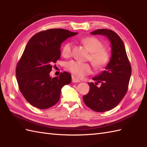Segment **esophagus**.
I'll use <instances>...</instances> for the list:
<instances>
[{
  "mask_svg": "<svg viewBox=\"0 0 147 147\" xmlns=\"http://www.w3.org/2000/svg\"><path fill=\"white\" fill-rule=\"evenodd\" d=\"M72 82L73 83H80V80L77 79L76 78H75L74 76H72Z\"/></svg>",
  "mask_w": 147,
  "mask_h": 147,
  "instance_id": "obj_1",
  "label": "esophagus"
}]
</instances>
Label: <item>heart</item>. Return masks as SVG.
<instances>
[{
  "label": "heart",
  "instance_id": "b5f03b06",
  "mask_svg": "<svg viewBox=\"0 0 147 147\" xmlns=\"http://www.w3.org/2000/svg\"><path fill=\"white\" fill-rule=\"evenodd\" d=\"M82 42L90 52V61L96 69H102L110 61V54L104 49V45L98 39L93 36H88L82 40ZM72 43L67 42L62 49V55L68 57L71 55ZM65 67L68 71L78 78H83L92 73L91 65L78 61H70L66 62Z\"/></svg>",
  "mask_w": 147,
  "mask_h": 147
}]
</instances>
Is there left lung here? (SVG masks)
<instances>
[{"label":"left lung","instance_id":"8db88e82","mask_svg":"<svg viewBox=\"0 0 147 147\" xmlns=\"http://www.w3.org/2000/svg\"><path fill=\"white\" fill-rule=\"evenodd\" d=\"M92 35L107 37L111 45V57L105 70L92 78L95 83H88V93L83 96V101L93 111L103 112L110 111L119 104L128 88L131 67L123 40L117 33L107 29H98ZM100 82V87L96 86Z\"/></svg>","mask_w":147,"mask_h":147}]
</instances>
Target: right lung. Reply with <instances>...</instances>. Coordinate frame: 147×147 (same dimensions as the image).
Masks as SVG:
<instances>
[{
    "mask_svg": "<svg viewBox=\"0 0 147 147\" xmlns=\"http://www.w3.org/2000/svg\"><path fill=\"white\" fill-rule=\"evenodd\" d=\"M64 29H49L35 34L28 42L16 70L20 92L31 105L46 109L57 104L61 89L71 82L67 72L52 78V64L61 57V43L77 35Z\"/></svg>",
    "mask_w": 147,
    "mask_h": 147,
    "instance_id": "1",
    "label": "right lung"
}]
</instances>
